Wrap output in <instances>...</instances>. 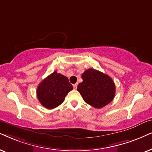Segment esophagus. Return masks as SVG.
Segmentation results:
<instances>
[{
	"mask_svg": "<svg viewBox=\"0 0 152 152\" xmlns=\"http://www.w3.org/2000/svg\"><path fill=\"white\" fill-rule=\"evenodd\" d=\"M77 86H78L77 83H75V84H74V85H73V87H74V89H76V88H77Z\"/></svg>",
	"mask_w": 152,
	"mask_h": 152,
	"instance_id": "obj_1",
	"label": "esophagus"
}]
</instances>
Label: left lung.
<instances>
[{"mask_svg":"<svg viewBox=\"0 0 152 152\" xmlns=\"http://www.w3.org/2000/svg\"><path fill=\"white\" fill-rule=\"evenodd\" d=\"M81 78L83 82L78 84L77 90L88 104L99 109L114 98L116 87L108 75L94 69H88L82 74Z\"/></svg>","mask_w":152,"mask_h":152,"instance_id":"left-lung-1","label":"left lung"}]
</instances>
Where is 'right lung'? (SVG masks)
<instances>
[{
  "label": "right lung",
  "mask_w": 152,
  "mask_h": 152,
  "mask_svg": "<svg viewBox=\"0 0 152 152\" xmlns=\"http://www.w3.org/2000/svg\"><path fill=\"white\" fill-rule=\"evenodd\" d=\"M73 86L64 75L56 71L42 80L37 88V97L44 107L52 109L60 105Z\"/></svg>",
  "instance_id": "add662e5"
}]
</instances>
